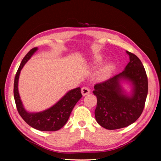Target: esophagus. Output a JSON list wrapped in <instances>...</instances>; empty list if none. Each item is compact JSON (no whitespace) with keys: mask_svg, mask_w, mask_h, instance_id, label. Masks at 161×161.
<instances>
[{"mask_svg":"<svg viewBox=\"0 0 161 161\" xmlns=\"http://www.w3.org/2000/svg\"><path fill=\"white\" fill-rule=\"evenodd\" d=\"M90 93V89H89L88 87L84 86L81 88V94H82L83 96H85V95H87Z\"/></svg>","mask_w":161,"mask_h":161,"instance_id":"34e87169","label":"esophagus"}]
</instances>
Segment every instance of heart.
Masks as SVG:
<instances>
[{
  "label": "heart",
  "mask_w": 161,
  "mask_h": 161,
  "mask_svg": "<svg viewBox=\"0 0 161 161\" xmlns=\"http://www.w3.org/2000/svg\"><path fill=\"white\" fill-rule=\"evenodd\" d=\"M102 61H103V58L102 57H97V58H95L94 59V62L96 64L102 63ZM112 68H113L112 64L108 63L107 64H106L104 67L100 69V71L99 72V74H98V77H99V78L101 79V80H103V79L107 78L108 76L109 75Z\"/></svg>",
  "instance_id": "heart-1"
}]
</instances>
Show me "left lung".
I'll return each mask as SVG.
<instances>
[{
  "label": "left lung",
  "mask_w": 161,
  "mask_h": 161,
  "mask_svg": "<svg viewBox=\"0 0 161 161\" xmlns=\"http://www.w3.org/2000/svg\"><path fill=\"white\" fill-rule=\"evenodd\" d=\"M126 53L130 62L123 72L94 86L93 93L97 98L95 118L106 129H119L134 123L145 107L148 94L146 70L137 56L129 51ZM121 80L131 83L130 95L121 86Z\"/></svg>",
  "instance_id": "1"
}]
</instances>
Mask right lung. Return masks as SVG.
Wrapping results in <instances>:
<instances>
[{"instance_id": "obj_1", "label": "right lung", "mask_w": 161, "mask_h": 161, "mask_svg": "<svg viewBox=\"0 0 161 161\" xmlns=\"http://www.w3.org/2000/svg\"><path fill=\"white\" fill-rule=\"evenodd\" d=\"M37 50V47L32 48L21 62L15 77L13 89L14 99L19 114L29 126L42 131H54L60 129L67 123L73 108L82 95L81 88L77 87L68 92L60 100L47 109L36 113L27 111L19 95L18 80L21 69Z\"/></svg>"}]
</instances>
